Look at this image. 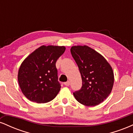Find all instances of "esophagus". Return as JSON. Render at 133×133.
Listing matches in <instances>:
<instances>
[{
    "mask_svg": "<svg viewBox=\"0 0 133 133\" xmlns=\"http://www.w3.org/2000/svg\"><path fill=\"white\" fill-rule=\"evenodd\" d=\"M64 84L65 86H69V85H70V82L69 81H67V82H64Z\"/></svg>",
    "mask_w": 133,
    "mask_h": 133,
    "instance_id": "esophagus-1",
    "label": "esophagus"
}]
</instances>
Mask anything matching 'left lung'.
Returning <instances> with one entry per match:
<instances>
[{"instance_id":"left-lung-1","label":"left lung","mask_w":133,"mask_h":133,"mask_svg":"<svg viewBox=\"0 0 133 133\" xmlns=\"http://www.w3.org/2000/svg\"><path fill=\"white\" fill-rule=\"evenodd\" d=\"M71 52L82 77L81 89L73 94L76 99L86 106H95L110 94L114 84V72L106 59L87 45H75Z\"/></svg>"}]
</instances>
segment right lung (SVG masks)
I'll return each mask as SVG.
<instances>
[{
	"label": "right lung",
	"mask_w": 133,
	"mask_h": 133,
	"mask_svg": "<svg viewBox=\"0 0 133 133\" xmlns=\"http://www.w3.org/2000/svg\"><path fill=\"white\" fill-rule=\"evenodd\" d=\"M64 46L42 45L24 59L18 72V82L24 95L30 101L45 103L60 91L56 61Z\"/></svg>",
	"instance_id": "1"
}]
</instances>
